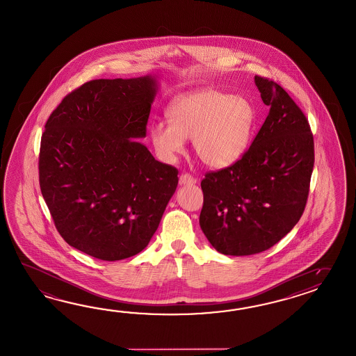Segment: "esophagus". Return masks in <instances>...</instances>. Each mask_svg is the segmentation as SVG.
Masks as SVG:
<instances>
[{
    "label": "esophagus",
    "instance_id": "1",
    "mask_svg": "<svg viewBox=\"0 0 356 356\" xmlns=\"http://www.w3.org/2000/svg\"><path fill=\"white\" fill-rule=\"evenodd\" d=\"M197 182L193 177H191L190 174H182L179 177V184L181 186H192L195 183Z\"/></svg>",
    "mask_w": 356,
    "mask_h": 356
}]
</instances>
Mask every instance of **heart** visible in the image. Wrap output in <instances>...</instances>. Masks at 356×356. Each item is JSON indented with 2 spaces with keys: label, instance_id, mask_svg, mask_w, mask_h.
Returning <instances> with one entry per match:
<instances>
[{
  "label": "heart",
  "instance_id": "b5f03b06",
  "mask_svg": "<svg viewBox=\"0 0 356 356\" xmlns=\"http://www.w3.org/2000/svg\"><path fill=\"white\" fill-rule=\"evenodd\" d=\"M168 122L149 125V140L157 156L174 163L192 140L200 161L225 169L250 149L257 123V108L243 96L202 88L178 96L166 108Z\"/></svg>",
  "mask_w": 356,
  "mask_h": 356
}]
</instances>
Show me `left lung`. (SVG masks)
Returning a JSON list of instances; mask_svg holds the SVG:
<instances>
[{
    "label": "left lung",
    "mask_w": 356,
    "mask_h": 356,
    "mask_svg": "<svg viewBox=\"0 0 356 356\" xmlns=\"http://www.w3.org/2000/svg\"><path fill=\"white\" fill-rule=\"evenodd\" d=\"M269 114L234 165L201 182L200 227L220 254L246 257L281 241L305 209L314 141L305 115L280 84L255 76Z\"/></svg>",
    "instance_id": "8db88e82"
}]
</instances>
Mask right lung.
Instances as JSON below:
<instances>
[{"mask_svg":"<svg viewBox=\"0 0 356 356\" xmlns=\"http://www.w3.org/2000/svg\"><path fill=\"white\" fill-rule=\"evenodd\" d=\"M157 75L96 79L69 93L42 134L40 186L61 237L105 261L141 252L178 184L146 136Z\"/></svg>","mask_w":356,"mask_h":356,"instance_id":"right-lung-1","label":"right lung"}]
</instances>
